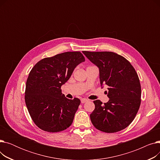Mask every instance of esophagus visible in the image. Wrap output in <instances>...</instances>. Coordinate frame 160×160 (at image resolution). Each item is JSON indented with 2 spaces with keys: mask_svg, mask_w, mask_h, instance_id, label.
Segmentation results:
<instances>
[{
  "mask_svg": "<svg viewBox=\"0 0 160 160\" xmlns=\"http://www.w3.org/2000/svg\"><path fill=\"white\" fill-rule=\"evenodd\" d=\"M88 100L87 98H82V99H81V102H82V104L85 103V102H88Z\"/></svg>",
  "mask_w": 160,
  "mask_h": 160,
  "instance_id": "1",
  "label": "esophagus"
}]
</instances>
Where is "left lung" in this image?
I'll return each instance as SVG.
<instances>
[{"mask_svg": "<svg viewBox=\"0 0 160 160\" xmlns=\"http://www.w3.org/2000/svg\"><path fill=\"white\" fill-rule=\"evenodd\" d=\"M99 68L100 84L106 85L109 101L94 100L92 124L106 133L119 132L130 124L141 104V88L133 67L123 56L112 52H82Z\"/></svg>", "mask_w": 160, "mask_h": 160, "instance_id": "1", "label": "left lung"}]
</instances>
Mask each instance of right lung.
I'll list each match as a JSON object with an SVG mask.
<instances>
[{
	"instance_id": "1",
	"label": "right lung",
	"mask_w": 160,
	"mask_h": 160,
	"mask_svg": "<svg viewBox=\"0 0 160 160\" xmlns=\"http://www.w3.org/2000/svg\"><path fill=\"white\" fill-rule=\"evenodd\" d=\"M85 58L80 52H66L42 59L30 71L24 99L32 121L48 132L66 130L72 123L80 99H69L61 86Z\"/></svg>"
}]
</instances>
